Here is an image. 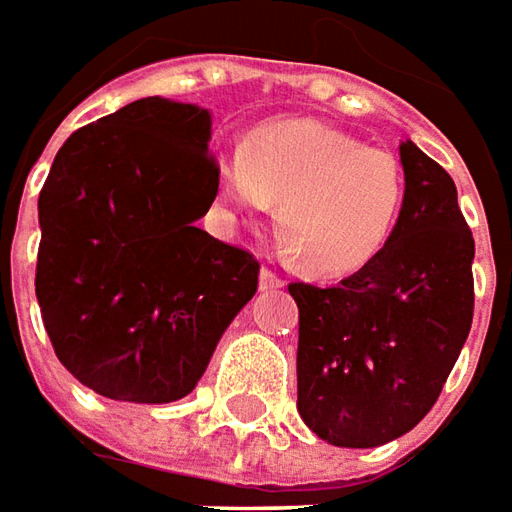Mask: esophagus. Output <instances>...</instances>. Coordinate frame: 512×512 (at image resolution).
I'll return each instance as SVG.
<instances>
[{
  "instance_id": "esophagus-1",
  "label": "esophagus",
  "mask_w": 512,
  "mask_h": 512,
  "mask_svg": "<svg viewBox=\"0 0 512 512\" xmlns=\"http://www.w3.org/2000/svg\"><path fill=\"white\" fill-rule=\"evenodd\" d=\"M281 284H284V281H281L270 267H262V273H259V287H262V290H279Z\"/></svg>"
}]
</instances>
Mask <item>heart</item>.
I'll use <instances>...</instances> for the list:
<instances>
[{"label":"heart","instance_id":"heart-1","mask_svg":"<svg viewBox=\"0 0 512 512\" xmlns=\"http://www.w3.org/2000/svg\"><path fill=\"white\" fill-rule=\"evenodd\" d=\"M216 188L233 211L279 202L276 228L318 276L355 273L392 239L406 174L386 149L321 123H264L216 157Z\"/></svg>","mask_w":512,"mask_h":512}]
</instances>
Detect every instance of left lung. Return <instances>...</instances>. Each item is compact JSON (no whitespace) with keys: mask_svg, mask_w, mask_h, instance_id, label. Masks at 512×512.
<instances>
[{"mask_svg":"<svg viewBox=\"0 0 512 512\" xmlns=\"http://www.w3.org/2000/svg\"><path fill=\"white\" fill-rule=\"evenodd\" d=\"M406 200L375 262L296 281L298 414L329 445L377 448L437 403L473 321V236L451 174L400 143Z\"/></svg>","mask_w":512,"mask_h":512,"instance_id":"8db88e82","label":"left lung"}]
</instances>
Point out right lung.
I'll use <instances>...</instances> for the list:
<instances>
[{"instance_id": "add662e5", "label": "right lung", "mask_w": 512, "mask_h": 512, "mask_svg": "<svg viewBox=\"0 0 512 512\" xmlns=\"http://www.w3.org/2000/svg\"><path fill=\"white\" fill-rule=\"evenodd\" d=\"M208 140V109L140 98L72 132L41 188L44 329L101 397H185L256 293L259 262L194 225L219 191Z\"/></svg>"}]
</instances>
